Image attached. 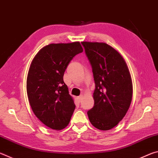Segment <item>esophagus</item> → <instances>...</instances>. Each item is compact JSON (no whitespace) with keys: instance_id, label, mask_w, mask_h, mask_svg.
I'll return each instance as SVG.
<instances>
[{"instance_id":"esophagus-1","label":"esophagus","mask_w":158,"mask_h":158,"mask_svg":"<svg viewBox=\"0 0 158 158\" xmlns=\"http://www.w3.org/2000/svg\"><path fill=\"white\" fill-rule=\"evenodd\" d=\"M82 95H79V97H77V100H78V102H81V99H82Z\"/></svg>"}]
</instances>
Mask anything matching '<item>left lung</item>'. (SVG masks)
<instances>
[{
  "instance_id": "left-lung-1",
  "label": "left lung",
  "mask_w": 158,
  "mask_h": 158,
  "mask_svg": "<svg viewBox=\"0 0 158 158\" xmlns=\"http://www.w3.org/2000/svg\"><path fill=\"white\" fill-rule=\"evenodd\" d=\"M92 67L94 106L87 112L90 122L101 130L114 127L123 118L132 98V83L126 63L113 47L103 42H82Z\"/></svg>"
}]
</instances>
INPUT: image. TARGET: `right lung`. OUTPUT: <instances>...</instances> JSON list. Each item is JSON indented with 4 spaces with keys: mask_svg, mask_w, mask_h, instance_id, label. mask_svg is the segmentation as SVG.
I'll return each instance as SVG.
<instances>
[{
    "mask_svg": "<svg viewBox=\"0 0 158 158\" xmlns=\"http://www.w3.org/2000/svg\"><path fill=\"white\" fill-rule=\"evenodd\" d=\"M81 52L79 42L50 44L31 64L26 81L29 102L37 118L52 129L65 128L73 114L76 106L63 75L72 59Z\"/></svg>",
    "mask_w": 158,
    "mask_h": 158,
    "instance_id": "1",
    "label": "right lung"
}]
</instances>
